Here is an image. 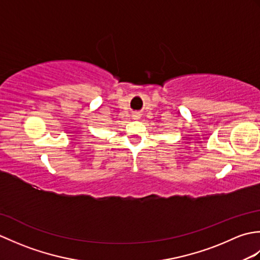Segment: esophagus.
I'll use <instances>...</instances> for the list:
<instances>
[{
  "label": "esophagus",
  "mask_w": 260,
  "mask_h": 260,
  "mask_svg": "<svg viewBox=\"0 0 260 260\" xmlns=\"http://www.w3.org/2000/svg\"><path fill=\"white\" fill-rule=\"evenodd\" d=\"M133 118L134 119H139L140 118V114L139 113H134L133 114Z\"/></svg>",
  "instance_id": "1"
}]
</instances>
